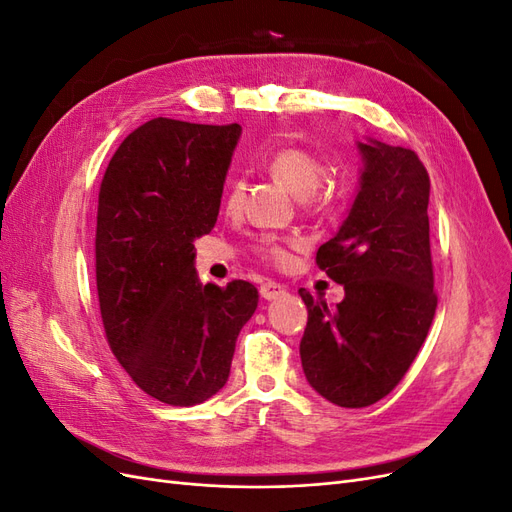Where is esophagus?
Returning <instances> with one entry per match:
<instances>
[{
	"label": "esophagus",
	"instance_id": "obj_1",
	"mask_svg": "<svg viewBox=\"0 0 512 512\" xmlns=\"http://www.w3.org/2000/svg\"><path fill=\"white\" fill-rule=\"evenodd\" d=\"M282 294H286V286L277 282H265L260 286V297L265 301H273L277 297H282Z\"/></svg>",
	"mask_w": 512,
	"mask_h": 512
}]
</instances>
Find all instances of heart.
<instances>
[{
  "mask_svg": "<svg viewBox=\"0 0 512 512\" xmlns=\"http://www.w3.org/2000/svg\"><path fill=\"white\" fill-rule=\"evenodd\" d=\"M267 173L288 190L292 196H297L303 205L324 209L335 200V188L333 185H322L327 179L329 170L314 151L303 147H286L267 160L265 164ZM241 198V183L232 181L228 188V205L235 207ZM288 245L271 235L260 237L256 243L258 254L275 262V265H284L288 260Z\"/></svg>",
  "mask_w": 512,
  "mask_h": 512,
  "instance_id": "1",
  "label": "heart"
}]
</instances>
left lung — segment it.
I'll return each mask as SVG.
<instances>
[{
	"label": "left lung",
	"mask_w": 512,
	"mask_h": 512,
	"mask_svg": "<svg viewBox=\"0 0 512 512\" xmlns=\"http://www.w3.org/2000/svg\"><path fill=\"white\" fill-rule=\"evenodd\" d=\"M359 192L316 265L346 297L307 305L301 365L331 404L365 408L389 395L421 350L436 316L429 250V175L412 149L367 138Z\"/></svg>",
	"instance_id": "1"
}]
</instances>
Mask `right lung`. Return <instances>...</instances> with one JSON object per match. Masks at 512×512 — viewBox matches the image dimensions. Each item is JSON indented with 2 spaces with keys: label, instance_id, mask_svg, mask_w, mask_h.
Segmentation results:
<instances>
[{
  "label": "right lung",
  "instance_id": "obj_1",
  "mask_svg": "<svg viewBox=\"0 0 512 512\" xmlns=\"http://www.w3.org/2000/svg\"><path fill=\"white\" fill-rule=\"evenodd\" d=\"M239 123L158 117L108 162L98 196L96 284L108 346L141 389L196 406L228 380L258 290L200 284L194 241L218 222Z\"/></svg>",
  "mask_w": 512,
  "mask_h": 512
}]
</instances>
